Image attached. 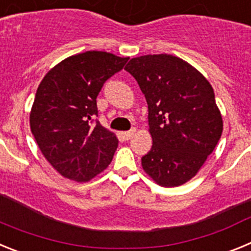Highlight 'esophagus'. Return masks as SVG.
<instances>
[{"label": "esophagus", "instance_id": "1", "mask_svg": "<svg viewBox=\"0 0 251 251\" xmlns=\"http://www.w3.org/2000/svg\"><path fill=\"white\" fill-rule=\"evenodd\" d=\"M134 133H136V128H133V129H130V130H127V132H123L122 134H123L124 139H130Z\"/></svg>", "mask_w": 251, "mask_h": 251}]
</instances>
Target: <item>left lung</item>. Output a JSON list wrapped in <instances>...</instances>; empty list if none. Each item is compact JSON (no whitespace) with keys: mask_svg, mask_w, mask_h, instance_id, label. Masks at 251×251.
<instances>
[{"mask_svg":"<svg viewBox=\"0 0 251 251\" xmlns=\"http://www.w3.org/2000/svg\"><path fill=\"white\" fill-rule=\"evenodd\" d=\"M126 70L148 104L153 145L142 167L162 187L183 185L196 176L223 133L211 84L191 64L168 54L133 57Z\"/></svg>","mask_w":251,"mask_h":251,"instance_id":"1","label":"left lung"}]
</instances>
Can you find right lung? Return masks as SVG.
<instances>
[{"instance_id":"right-lung-1","label":"right lung","mask_w":251,"mask_h":251,"mask_svg":"<svg viewBox=\"0 0 251 251\" xmlns=\"http://www.w3.org/2000/svg\"><path fill=\"white\" fill-rule=\"evenodd\" d=\"M128 59L85 51L60 61L40 83L30 128L44 157L61 176L88 182L112 162L118 138L98 121L94 124L97 97Z\"/></svg>"}]
</instances>
